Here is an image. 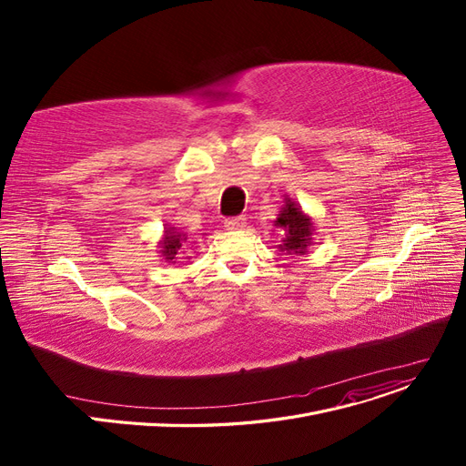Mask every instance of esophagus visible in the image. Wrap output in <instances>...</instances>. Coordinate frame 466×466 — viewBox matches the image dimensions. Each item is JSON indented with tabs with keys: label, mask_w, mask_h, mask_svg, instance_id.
<instances>
[{
	"label": "esophagus",
	"mask_w": 466,
	"mask_h": 466,
	"mask_svg": "<svg viewBox=\"0 0 466 466\" xmlns=\"http://www.w3.org/2000/svg\"><path fill=\"white\" fill-rule=\"evenodd\" d=\"M246 218L243 217H232V218H227L225 220V228L227 230H230V232H234V230H243L246 228Z\"/></svg>",
	"instance_id": "34e87169"
}]
</instances>
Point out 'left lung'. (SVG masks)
Masks as SVG:
<instances>
[{"instance_id": "1", "label": "left lung", "mask_w": 466, "mask_h": 466, "mask_svg": "<svg viewBox=\"0 0 466 466\" xmlns=\"http://www.w3.org/2000/svg\"><path fill=\"white\" fill-rule=\"evenodd\" d=\"M274 225L285 230L283 239L278 246L279 251L287 255L308 253L315 234L313 220L308 213H304V209L295 200L289 198V196H285V202L278 213V218L274 220Z\"/></svg>"}]
</instances>
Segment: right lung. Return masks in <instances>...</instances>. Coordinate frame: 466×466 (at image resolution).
<instances>
[{"label":"right lung","mask_w":466,"mask_h":466,"mask_svg":"<svg viewBox=\"0 0 466 466\" xmlns=\"http://www.w3.org/2000/svg\"><path fill=\"white\" fill-rule=\"evenodd\" d=\"M185 241H187V236H185V234H181L176 227L166 225V227H164V234H162V239L158 241L160 255L164 257V260L169 262V264H176L177 255H179V253H185V251H183V243H185Z\"/></svg>","instance_id":"right-lung-1"}]
</instances>
